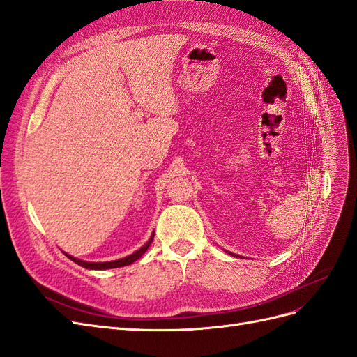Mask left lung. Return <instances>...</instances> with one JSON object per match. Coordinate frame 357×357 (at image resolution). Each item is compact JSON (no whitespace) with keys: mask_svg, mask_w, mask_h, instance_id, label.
I'll return each instance as SVG.
<instances>
[{"mask_svg":"<svg viewBox=\"0 0 357 357\" xmlns=\"http://www.w3.org/2000/svg\"><path fill=\"white\" fill-rule=\"evenodd\" d=\"M229 254H231V256H236V257H238V254H233V252H229Z\"/></svg>","mask_w":357,"mask_h":357,"instance_id":"8db88e82","label":"left lung"}]
</instances>
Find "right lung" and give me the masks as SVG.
I'll list each match as a JSON object with an SVG mask.
<instances>
[{
	"mask_svg": "<svg viewBox=\"0 0 357 357\" xmlns=\"http://www.w3.org/2000/svg\"><path fill=\"white\" fill-rule=\"evenodd\" d=\"M152 239H154V233H152L151 238L148 239V242L145 243L144 247H140L137 251H135L133 254H130V256L124 257V259H118V260H112V261H85V260H80L76 259L73 256H70V254H66V256L73 260L75 263H77L79 266L86 268V269H94V271H105V269H114V268H122V266H128V264L135 263L137 259H140L144 254L146 252V250L149 248V245L152 243Z\"/></svg>",
	"mask_w": 357,
	"mask_h": 357,
	"instance_id": "add662e5",
	"label": "right lung"
}]
</instances>
